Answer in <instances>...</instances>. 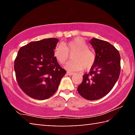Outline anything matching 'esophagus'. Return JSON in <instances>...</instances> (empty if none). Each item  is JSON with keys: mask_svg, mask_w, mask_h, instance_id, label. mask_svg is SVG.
Wrapping results in <instances>:
<instances>
[{"mask_svg": "<svg viewBox=\"0 0 135 135\" xmlns=\"http://www.w3.org/2000/svg\"><path fill=\"white\" fill-rule=\"evenodd\" d=\"M67 74L69 75H74V73H71V72L68 71V72H67Z\"/></svg>", "mask_w": 135, "mask_h": 135, "instance_id": "34e87169", "label": "esophagus"}]
</instances>
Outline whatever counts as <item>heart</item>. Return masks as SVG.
<instances>
[{
  "label": "heart",
  "instance_id": "heart-1",
  "mask_svg": "<svg viewBox=\"0 0 135 135\" xmlns=\"http://www.w3.org/2000/svg\"><path fill=\"white\" fill-rule=\"evenodd\" d=\"M88 44L82 38H75L62 44H58L55 48L54 56L60 64H64L72 55V60L65 65L69 71L90 70L96 61V53L93 49L88 47Z\"/></svg>",
  "mask_w": 135,
  "mask_h": 135
}]
</instances>
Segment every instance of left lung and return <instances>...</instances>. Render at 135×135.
Returning a JSON list of instances; mask_svg holds the SVG:
<instances>
[{
    "instance_id": "1",
    "label": "left lung",
    "mask_w": 135,
    "mask_h": 135,
    "mask_svg": "<svg viewBox=\"0 0 135 135\" xmlns=\"http://www.w3.org/2000/svg\"><path fill=\"white\" fill-rule=\"evenodd\" d=\"M90 43L96 53V61L77 87L80 96L87 100H97L109 93L120 73L119 51L109 42L93 38Z\"/></svg>"
}]
</instances>
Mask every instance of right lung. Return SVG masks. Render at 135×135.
Returning <instances> with one entry per match:
<instances>
[{"label":"right lung","mask_w":135,"mask_h":135,"mask_svg":"<svg viewBox=\"0 0 135 135\" xmlns=\"http://www.w3.org/2000/svg\"><path fill=\"white\" fill-rule=\"evenodd\" d=\"M58 42V38H45L31 42L18 51L14 62L16 80L32 98L44 100L50 98L66 73L54 56Z\"/></svg>","instance_id":"obj_1"}]
</instances>
